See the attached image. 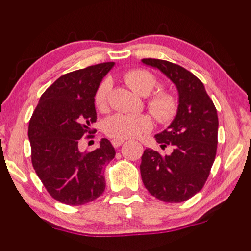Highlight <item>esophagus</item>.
Masks as SVG:
<instances>
[{
    "mask_svg": "<svg viewBox=\"0 0 251 251\" xmlns=\"http://www.w3.org/2000/svg\"><path fill=\"white\" fill-rule=\"evenodd\" d=\"M125 138H115V140H113V146L115 147V148H119L120 146H122L123 143H125Z\"/></svg>",
    "mask_w": 251,
    "mask_h": 251,
    "instance_id": "1",
    "label": "esophagus"
}]
</instances>
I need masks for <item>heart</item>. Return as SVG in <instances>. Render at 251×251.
Returning <instances> with one entry per match:
<instances>
[{
    "mask_svg": "<svg viewBox=\"0 0 251 251\" xmlns=\"http://www.w3.org/2000/svg\"><path fill=\"white\" fill-rule=\"evenodd\" d=\"M125 81L132 91L141 96H148L157 87V78L144 69H134L125 74ZM111 84L108 79L103 81L95 95V104L101 111L108 109L109 93ZM149 110L155 119L162 123L172 121L177 111V101L169 91L155 93L148 101ZM152 123L149 116L143 114H115L105 120L104 132L111 137L129 138L148 131Z\"/></svg>",
    "mask_w": 251,
    "mask_h": 251,
    "instance_id": "1",
    "label": "heart"
}]
</instances>
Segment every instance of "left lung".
<instances>
[{"label": "left lung", "mask_w": 251, "mask_h": 251, "mask_svg": "<svg viewBox=\"0 0 251 251\" xmlns=\"http://www.w3.org/2000/svg\"><path fill=\"white\" fill-rule=\"evenodd\" d=\"M175 84L178 105L166 130L155 135L161 148L173 146L170 155L146 149L140 170L144 187L156 199L184 202L199 193L207 181L217 149L219 117L204 85L183 67L164 60L143 58Z\"/></svg>", "instance_id": "left-lung-1"}]
</instances>
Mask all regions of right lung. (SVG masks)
I'll return each mask as SVG.
<instances>
[{"mask_svg":"<svg viewBox=\"0 0 251 251\" xmlns=\"http://www.w3.org/2000/svg\"><path fill=\"white\" fill-rule=\"evenodd\" d=\"M114 66L105 62L61 76L41 96L29 122L32 167L51 197L64 204H85L105 189L104 167L116 154L113 144L102 138L90 152L78 144L93 134L96 91Z\"/></svg>","mask_w":251,"mask_h":251,"instance_id":"right-lung-1","label":"right lung"}]
</instances>
